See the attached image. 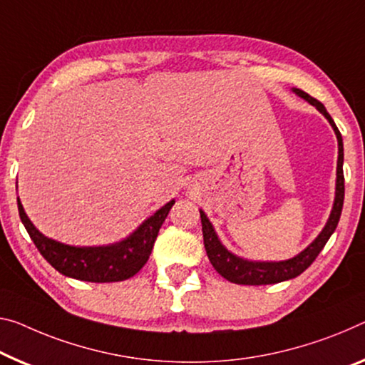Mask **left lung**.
I'll use <instances>...</instances> for the list:
<instances>
[{
	"label": "left lung",
	"mask_w": 365,
	"mask_h": 365,
	"mask_svg": "<svg viewBox=\"0 0 365 365\" xmlns=\"http://www.w3.org/2000/svg\"><path fill=\"white\" fill-rule=\"evenodd\" d=\"M292 91L297 96L305 99L307 103L322 112L327 117L329 125L333 127L334 135L338 138V166H336V190H334V202L331 214H329L327 225L323 227L322 232L318 233V237L307 246L304 251H300L299 255H295L290 259L284 261H253V259H245V257L233 255L232 251L225 248V245L222 243L220 238L215 232L214 225L209 220V217L205 215L204 210L200 212V222H202V235H204V246L207 251V256L212 262V266L215 267V271L220 274L222 277H225L230 282L241 284V285H266V284H277L284 282V280L294 279L300 276L305 269L317 259L319 251L324 248V245L328 243V240L334 233L336 227H338L341 210H343V202H344V175H343V161H344V148H343V137L336 127L331 115L328 114V110L324 106L312 98L310 94L302 91L299 88H292Z\"/></svg>",
	"instance_id": "1"
}]
</instances>
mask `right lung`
Listing matches in <instances>:
<instances>
[{"label": "right lung", "instance_id": "right-lung-1", "mask_svg": "<svg viewBox=\"0 0 365 365\" xmlns=\"http://www.w3.org/2000/svg\"><path fill=\"white\" fill-rule=\"evenodd\" d=\"M173 204L175 199L140 223L124 240L103 246H73L38 232L18 197L21 222L41 255L60 274L85 282H119L135 276L148 261L155 240Z\"/></svg>", "mask_w": 365, "mask_h": 365}]
</instances>
